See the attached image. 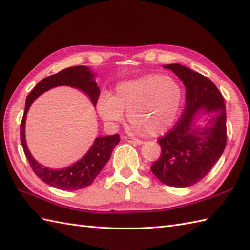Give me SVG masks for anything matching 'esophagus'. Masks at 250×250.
<instances>
[{
  "instance_id": "obj_1",
  "label": "esophagus",
  "mask_w": 250,
  "mask_h": 250,
  "mask_svg": "<svg viewBox=\"0 0 250 250\" xmlns=\"http://www.w3.org/2000/svg\"><path fill=\"white\" fill-rule=\"evenodd\" d=\"M124 138L125 139L127 143H130V144H134V145H142V144H144V142L141 141V139H138V138L130 137V136H125Z\"/></svg>"
}]
</instances>
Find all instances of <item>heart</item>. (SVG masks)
Segmentation results:
<instances>
[{"label": "heart", "instance_id": "1", "mask_svg": "<svg viewBox=\"0 0 250 250\" xmlns=\"http://www.w3.org/2000/svg\"><path fill=\"white\" fill-rule=\"evenodd\" d=\"M182 101V87L175 79L146 74L116 86L114 97L101 96L97 109L102 119L112 125L123 123L126 112L136 132L158 136L170 129Z\"/></svg>", "mask_w": 250, "mask_h": 250}]
</instances>
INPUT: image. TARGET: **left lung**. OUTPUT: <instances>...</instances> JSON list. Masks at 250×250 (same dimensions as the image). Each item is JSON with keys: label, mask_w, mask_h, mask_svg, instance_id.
<instances>
[{"label": "left lung", "mask_w": 250, "mask_h": 250, "mask_svg": "<svg viewBox=\"0 0 250 250\" xmlns=\"http://www.w3.org/2000/svg\"><path fill=\"white\" fill-rule=\"evenodd\" d=\"M163 67L183 82L185 107L178 123L158 141L161 158L151 165V170L168 187L188 188L204 179L224 152L227 144L226 106L215 84L205 75L180 63ZM199 112L210 116L202 128L193 124Z\"/></svg>", "instance_id": "left-lung-1"}]
</instances>
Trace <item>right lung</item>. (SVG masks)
<instances>
[{
  "instance_id": "add662e5",
  "label": "right lung",
  "mask_w": 250,
  "mask_h": 250,
  "mask_svg": "<svg viewBox=\"0 0 250 250\" xmlns=\"http://www.w3.org/2000/svg\"><path fill=\"white\" fill-rule=\"evenodd\" d=\"M70 86L73 88H78L90 98L92 104L96 106L100 89L95 81L94 73L86 66H75L70 67L60 71L59 73L50 75L34 87L31 94L26 97L25 109L23 114L21 126H20V139L23 147V151L25 153L28 163H30L33 171L36 176L42 180L50 187L62 190H78L85 188L94 182L99 172L105 165L113 149L117 146L120 137L118 134L111 136H100L95 139L94 144L90 147L82 159L79 160L73 165L62 168V169H51L48 167H43L42 164L33 158L30 150L27 148L25 139V119L28 108L32 105L35 99L39 97L44 91L49 90L56 86Z\"/></svg>"
}]
</instances>
